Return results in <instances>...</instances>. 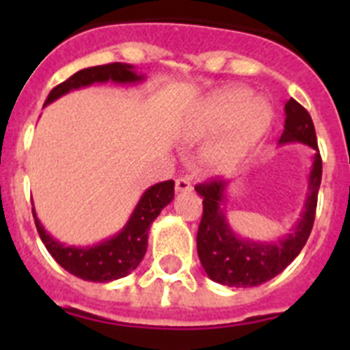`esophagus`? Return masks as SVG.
Returning a JSON list of instances; mask_svg holds the SVG:
<instances>
[{
    "mask_svg": "<svg viewBox=\"0 0 350 350\" xmlns=\"http://www.w3.org/2000/svg\"><path fill=\"white\" fill-rule=\"evenodd\" d=\"M175 191H177V193H191V191H193V185H191V182L185 177H178L177 180H175Z\"/></svg>",
    "mask_w": 350,
    "mask_h": 350,
    "instance_id": "34e87169",
    "label": "esophagus"
}]
</instances>
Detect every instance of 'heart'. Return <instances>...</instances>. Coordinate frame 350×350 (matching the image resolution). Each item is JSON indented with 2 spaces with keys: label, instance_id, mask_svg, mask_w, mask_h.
<instances>
[{
  "label": "heart",
  "instance_id": "obj_1",
  "mask_svg": "<svg viewBox=\"0 0 350 350\" xmlns=\"http://www.w3.org/2000/svg\"><path fill=\"white\" fill-rule=\"evenodd\" d=\"M250 100L247 89H228L210 96L202 108L198 129L202 133H215L239 111L237 119L231 123L230 129L222 135L219 142L212 145L205 154V163L213 170H230L245 156L250 148L271 122V108L267 101ZM247 107H245V105Z\"/></svg>",
  "mask_w": 350,
  "mask_h": 350
}]
</instances>
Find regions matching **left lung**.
<instances>
[{"label": "left lung", "instance_id": "8db88e82", "mask_svg": "<svg viewBox=\"0 0 350 350\" xmlns=\"http://www.w3.org/2000/svg\"><path fill=\"white\" fill-rule=\"evenodd\" d=\"M279 142H301L312 147L314 163L308 177V193L301 219L289 234L277 242H252L234 234L221 208L230 182L210 178L194 187L203 198V215L196 237L198 256L213 282L230 287H254L268 282L295 261L310 237L323 177V159L310 113L293 98L286 103V124Z\"/></svg>", "mask_w": 350, "mask_h": 350}]
</instances>
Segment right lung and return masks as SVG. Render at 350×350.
Masks as SVG:
<instances>
[{"mask_svg":"<svg viewBox=\"0 0 350 350\" xmlns=\"http://www.w3.org/2000/svg\"><path fill=\"white\" fill-rule=\"evenodd\" d=\"M108 80L116 83H133L142 82L144 75H138L131 64L124 63L85 68V70L77 71L75 75H71L59 85H55L49 92L45 105L52 103L73 89L88 88L91 83H101L108 82ZM173 185L175 182L166 180L148 187L142 194L140 202L135 206L124 228L116 237L92 247L64 245L43 230L42 222L36 217L35 208H33V217H35L36 230H38L42 242L45 243L52 258L59 262L64 270L79 279L89 280V282H112V280L122 279L129 275L140 265L147 252V237L150 224L159 215L161 210L173 200V194H175Z\"/></svg>","mask_w":350,"mask_h":350,"instance_id":"add662e5","label":"right lung"}]
</instances>
